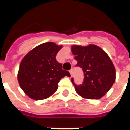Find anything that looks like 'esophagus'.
<instances>
[{
  "label": "esophagus",
  "mask_w": 130,
  "mask_h": 130,
  "mask_svg": "<svg viewBox=\"0 0 130 130\" xmlns=\"http://www.w3.org/2000/svg\"><path fill=\"white\" fill-rule=\"evenodd\" d=\"M70 73L71 76H72V74H73V70H72V69L70 70Z\"/></svg>",
  "instance_id": "obj_1"
}]
</instances>
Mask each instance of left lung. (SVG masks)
<instances>
[{"instance_id": "left-lung-1", "label": "left lung", "mask_w": 130, "mask_h": 130, "mask_svg": "<svg viewBox=\"0 0 130 130\" xmlns=\"http://www.w3.org/2000/svg\"><path fill=\"white\" fill-rule=\"evenodd\" d=\"M76 66L82 68L84 79L82 84L76 85L73 78L71 81L76 93L87 99H100L112 87L116 79L114 65L109 56L99 46L90 44L87 46H72Z\"/></svg>"}]
</instances>
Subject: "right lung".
<instances>
[{"mask_svg":"<svg viewBox=\"0 0 130 130\" xmlns=\"http://www.w3.org/2000/svg\"><path fill=\"white\" fill-rule=\"evenodd\" d=\"M62 46L46 42L37 46L25 56L18 72V82L21 89L33 100L48 98L58 89V85L68 71L62 69V64L56 56Z\"/></svg>","mask_w":130,"mask_h":130,"instance_id":"obj_1","label":"right lung"}]
</instances>
